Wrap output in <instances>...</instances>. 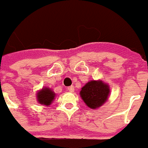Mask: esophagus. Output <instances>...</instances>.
I'll use <instances>...</instances> for the list:
<instances>
[{"label": "esophagus", "mask_w": 148, "mask_h": 148, "mask_svg": "<svg viewBox=\"0 0 148 148\" xmlns=\"http://www.w3.org/2000/svg\"><path fill=\"white\" fill-rule=\"evenodd\" d=\"M67 89H68L70 92H74V85L69 86L68 88H67Z\"/></svg>", "instance_id": "1"}]
</instances>
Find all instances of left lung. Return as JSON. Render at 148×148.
<instances>
[{"label":"left lung","mask_w":148,"mask_h":148,"mask_svg":"<svg viewBox=\"0 0 148 148\" xmlns=\"http://www.w3.org/2000/svg\"><path fill=\"white\" fill-rule=\"evenodd\" d=\"M109 93V86L102 81H91L80 92L83 101L91 109H96L103 104Z\"/></svg>","instance_id":"8db88e82"}]
</instances>
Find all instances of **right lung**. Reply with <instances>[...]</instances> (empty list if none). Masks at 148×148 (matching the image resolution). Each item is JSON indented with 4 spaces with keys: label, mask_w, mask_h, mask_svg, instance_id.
Listing matches in <instances>:
<instances>
[{
    "label": "right lung",
    "mask_w": 148,
    "mask_h": 148,
    "mask_svg": "<svg viewBox=\"0 0 148 148\" xmlns=\"http://www.w3.org/2000/svg\"><path fill=\"white\" fill-rule=\"evenodd\" d=\"M55 93L50 88H45L38 93V100L40 104L50 105L55 98Z\"/></svg>",
    "instance_id": "right-lung-1"
}]
</instances>
